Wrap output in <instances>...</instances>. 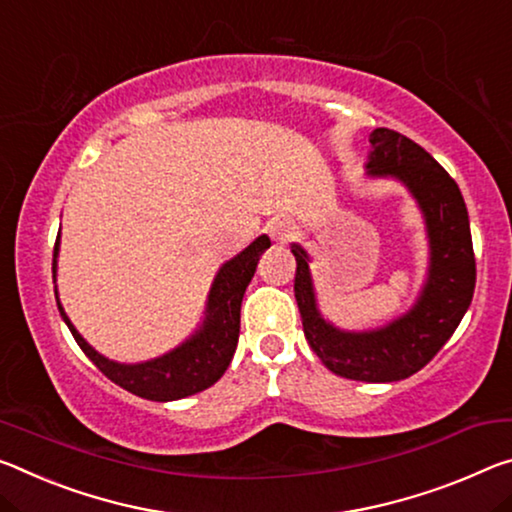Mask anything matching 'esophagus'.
Listing matches in <instances>:
<instances>
[{"label": "esophagus", "instance_id": "esophagus-1", "mask_svg": "<svg viewBox=\"0 0 512 512\" xmlns=\"http://www.w3.org/2000/svg\"><path fill=\"white\" fill-rule=\"evenodd\" d=\"M266 232H269V237L273 241H289L294 237V225L285 218H271L269 223H266Z\"/></svg>", "mask_w": 512, "mask_h": 512}]
</instances>
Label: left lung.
Here are the masks:
<instances>
[{
    "label": "left lung",
    "instance_id": "8db88e82",
    "mask_svg": "<svg viewBox=\"0 0 512 512\" xmlns=\"http://www.w3.org/2000/svg\"><path fill=\"white\" fill-rule=\"evenodd\" d=\"M369 143V175L399 177L426 216L431 239L426 287L417 305L387 328L342 332L321 319L307 255L294 246V294L307 344L332 373L364 383H392L424 369L456 332L474 296L476 259L467 207L453 177L421 145L394 129H373Z\"/></svg>",
    "mask_w": 512,
    "mask_h": 512
}]
</instances>
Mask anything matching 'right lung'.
<instances>
[{"label":"right lung","mask_w":512,"mask_h":512,"mask_svg":"<svg viewBox=\"0 0 512 512\" xmlns=\"http://www.w3.org/2000/svg\"><path fill=\"white\" fill-rule=\"evenodd\" d=\"M269 246V237H259L250 243L243 253L223 264V269L216 275L212 291H209L205 326L180 348L143 364H118L102 358L100 353L93 351V348L84 342V337H81L75 326H72L66 312H63L61 303L56 305H59L63 321L68 323L72 337H75L81 351L86 353V358L91 360L104 376L113 380V383L127 389V392L141 396V399H184V396L198 394L202 389L212 387L216 380L223 376L225 369L230 367L232 355L237 351L239 342L241 300L243 294H246L250 280H253L259 255H262ZM56 253H59V239L54 243V275Z\"/></svg>","instance_id":"1"}]
</instances>
